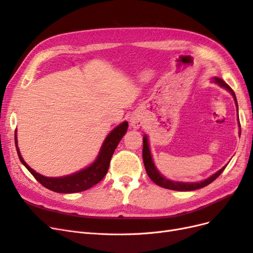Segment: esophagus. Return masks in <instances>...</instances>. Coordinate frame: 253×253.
Masks as SVG:
<instances>
[{
  "mask_svg": "<svg viewBox=\"0 0 253 253\" xmlns=\"http://www.w3.org/2000/svg\"><path fill=\"white\" fill-rule=\"evenodd\" d=\"M142 118L139 116V115H133V116L131 117V119H129V125H131L132 127L134 128H138L142 126Z\"/></svg>",
  "mask_w": 253,
  "mask_h": 253,
  "instance_id": "1",
  "label": "esophagus"
}]
</instances>
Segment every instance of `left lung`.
I'll list each match as a JSON object with an SVG mask.
<instances>
[{"instance_id": "obj_1", "label": "left lung", "mask_w": 253, "mask_h": 253, "mask_svg": "<svg viewBox=\"0 0 253 253\" xmlns=\"http://www.w3.org/2000/svg\"><path fill=\"white\" fill-rule=\"evenodd\" d=\"M211 81L216 83L217 85H219L220 87H223L225 89H227L229 93H230L234 99V102L236 105V110L237 113H239V108H237V101H236V97L234 91L232 90V88L228 85V84L218 77H212ZM237 122H239V126L241 127L240 125V119L237 118ZM240 135H241V131H240ZM142 158H143V164H144V168H145V171H147L149 177L154 181L156 185L166 188V189H170V190H174V191H193V190H197V189H201L204 188L206 186H208L209 183H211L213 180H215L218 176L221 174L225 170V168L227 167V165L225 167L221 168L220 170H218L217 172L214 173L213 175H211L210 177L206 178L202 181H194V182H185V181H175L172 179H169L165 177V176L160 173L157 168L153 162V158H152V154H151V150H150V144H149V138L147 135H143V149H142Z\"/></svg>"}]
</instances>
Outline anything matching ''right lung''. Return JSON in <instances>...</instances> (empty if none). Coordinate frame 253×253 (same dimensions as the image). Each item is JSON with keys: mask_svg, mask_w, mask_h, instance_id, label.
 I'll return each instance as SVG.
<instances>
[{"mask_svg": "<svg viewBox=\"0 0 253 253\" xmlns=\"http://www.w3.org/2000/svg\"><path fill=\"white\" fill-rule=\"evenodd\" d=\"M128 124L124 121L122 124L117 126L110 134L105 137V139L99 151L97 158L84 169L73 173L71 175L61 176V177H46L33 170L21 156V153L18 147V137L17 132L14 134V142H16V149L18 152V156L20 162L25 166L26 169L33 174L34 177L39 181L42 186L47 188L48 190L53 191L57 193H77L85 191L93 186L97 185L105 174L108 173L111 158L114 154L115 149L117 148L118 143L122 139V137L126 133Z\"/></svg>", "mask_w": 253, "mask_h": 253, "instance_id": "right-lung-1", "label": "right lung"}]
</instances>
